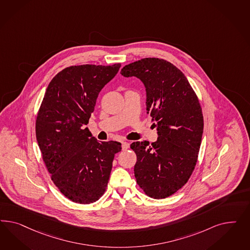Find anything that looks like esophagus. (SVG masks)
<instances>
[{
    "instance_id": "1",
    "label": "esophagus",
    "mask_w": 250,
    "mask_h": 250,
    "mask_svg": "<svg viewBox=\"0 0 250 250\" xmlns=\"http://www.w3.org/2000/svg\"><path fill=\"white\" fill-rule=\"evenodd\" d=\"M129 144L128 142H126V141H123L122 142V148H123V150H125V149H127L129 148Z\"/></svg>"
}]
</instances>
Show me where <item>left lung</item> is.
Listing matches in <instances>:
<instances>
[{
	"label": "left lung",
	"mask_w": 250,
	"mask_h": 250,
	"mask_svg": "<svg viewBox=\"0 0 250 250\" xmlns=\"http://www.w3.org/2000/svg\"><path fill=\"white\" fill-rule=\"evenodd\" d=\"M146 88V114H150L158 139L131 144L136 152L135 177L146 194L170 196L188 182L196 165L204 131V116L187 78L168 61L146 58L122 68Z\"/></svg>",
	"instance_id": "1"
}]
</instances>
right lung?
Returning a JSON list of instances; mask_svg holds the SVG:
<instances>
[{
    "mask_svg": "<svg viewBox=\"0 0 250 250\" xmlns=\"http://www.w3.org/2000/svg\"><path fill=\"white\" fill-rule=\"evenodd\" d=\"M121 64L64 68L49 83L36 122L42 158L55 185L72 202L89 205L105 191L121 143L103 142L86 125L99 92Z\"/></svg>",
    "mask_w": 250,
    "mask_h": 250,
    "instance_id": "1",
    "label": "right lung"
}]
</instances>
